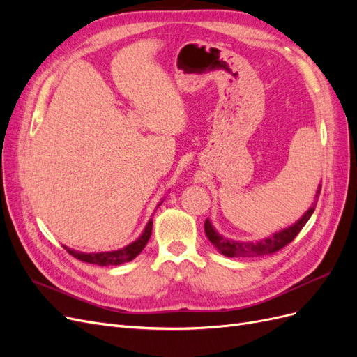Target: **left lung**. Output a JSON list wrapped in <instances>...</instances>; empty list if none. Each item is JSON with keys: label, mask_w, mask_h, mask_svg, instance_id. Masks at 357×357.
<instances>
[{"label": "left lung", "mask_w": 357, "mask_h": 357, "mask_svg": "<svg viewBox=\"0 0 357 357\" xmlns=\"http://www.w3.org/2000/svg\"><path fill=\"white\" fill-rule=\"evenodd\" d=\"M320 190H321V185H319L317 188L314 202H312L311 207L302 214V218L298 222L289 226V228H284L282 231L266 236V238H261L256 241H238V240L226 238V236L220 235L214 229L213 223L208 219L205 220V225H204L205 234H207L210 243L218 248L223 256H228V257H257V256L275 253L277 250H280V248L287 245L290 241H294L295 236L299 234V231L304 228V225L308 222L311 214L314 213Z\"/></svg>", "instance_id": "obj_1"}]
</instances>
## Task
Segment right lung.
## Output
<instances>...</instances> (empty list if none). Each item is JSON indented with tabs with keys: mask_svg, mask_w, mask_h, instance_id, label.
<instances>
[{
	"mask_svg": "<svg viewBox=\"0 0 357 357\" xmlns=\"http://www.w3.org/2000/svg\"><path fill=\"white\" fill-rule=\"evenodd\" d=\"M164 202L162 199L159 205ZM156 207V208H158ZM152 226H153V219H150L146 225V228L143 231V234L138 236L135 241H132L131 244L125 245L123 248H119V250H112V252H98V253H83V252H77L73 250V248H68L67 245H63L67 248V252L74 256L79 261L88 262V264H95V265H101V266H109V265H122L126 262H131L132 259H135L139 253L143 252V248L146 247L147 241L150 240V235H152Z\"/></svg>",
	"mask_w": 357,
	"mask_h": 357,
	"instance_id": "obj_1",
	"label": "right lung"
}]
</instances>
